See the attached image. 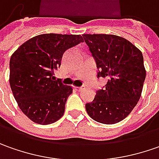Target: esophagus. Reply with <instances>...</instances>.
<instances>
[{"mask_svg":"<svg viewBox=\"0 0 159 159\" xmlns=\"http://www.w3.org/2000/svg\"><path fill=\"white\" fill-rule=\"evenodd\" d=\"M75 90L81 91L82 90H84V86H80V87H75Z\"/></svg>","mask_w":159,"mask_h":159,"instance_id":"1","label":"esophagus"}]
</instances>
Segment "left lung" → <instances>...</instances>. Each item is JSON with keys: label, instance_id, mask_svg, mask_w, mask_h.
<instances>
[{"label": "left lung", "instance_id": "left-lung-1", "mask_svg": "<svg viewBox=\"0 0 159 159\" xmlns=\"http://www.w3.org/2000/svg\"><path fill=\"white\" fill-rule=\"evenodd\" d=\"M83 37L95 60L98 78L108 79L105 86L96 90L93 101L86 103V111L98 122H120L131 112L141 97L146 76L143 53L119 36Z\"/></svg>", "mask_w": 159, "mask_h": 159}]
</instances>
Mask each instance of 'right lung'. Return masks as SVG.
Masks as SVG:
<instances>
[{
    "mask_svg": "<svg viewBox=\"0 0 159 159\" xmlns=\"http://www.w3.org/2000/svg\"><path fill=\"white\" fill-rule=\"evenodd\" d=\"M84 41L81 35L47 33L20 46L9 61V84L20 109L36 123L48 125L62 117L72 87L55 80L63 54Z\"/></svg>",
    "mask_w": 159,
    "mask_h": 159,
    "instance_id": "right-lung-1",
    "label": "right lung"
}]
</instances>
